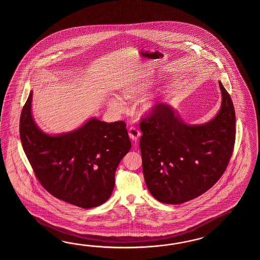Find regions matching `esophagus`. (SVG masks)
I'll use <instances>...</instances> for the list:
<instances>
[{
	"label": "esophagus",
	"instance_id": "esophagus-1",
	"mask_svg": "<svg viewBox=\"0 0 260 260\" xmlns=\"http://www.w3.org/2000/svg\"><path fill=\"white\" fill-rule=\"evenodd\" d=\"M128 134H129V137L132 139L133 141L137 142L138 141V138L141 136V133L138 130V128L132 126V127L129 128L128 130Z\"/></svg>",
	"mask_w": 260,
	"mask_h": 260
}]
</instances>
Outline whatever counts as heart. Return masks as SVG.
<instances>
[{
  "mask_svg": "<svg viewBox=\"0 0 260 260\" xmlns=\"http://www.w3.org/2000/svg\"><path fill=\"white\" fill-rule=\"evenodd\" d=\"M149 84L146 83L135 84L132 86H129L127 88L124 89L122 92V96L123 99L127 100H138L141 98V95L148 90ZM109 106L111 110L121 112L124 110V104L122 100L118 98H113L109 101ZM156 103L154 101H147L143 103L139 108V112L143 115L151 114L154 110Z\"/></svg>",
  "mask_w": 260,
  "mask_h": 260,
  "instance_id": "obj_1",
  "label": "heart"
}]
</instances>
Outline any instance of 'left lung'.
<instances>
[{
    "instance_id": "left-lung-1",
    "label": "left lung",
    "mask_w": 260,
    "mask_h": 260,
    "mask_svg": "<svg viewBox=\"0 0 260 260\" xmlns=\"http://www.w3.org/2000/svg\"><path fill=\"white\" fill-rule=\"evenodd\" d=\"M218 83L220 110L206 123L186 124L165 103L141 119L144 178L160 203L179 205L197 198L226 170L235 143V111L231 95Z\"/></svg>"
}]
</instances>
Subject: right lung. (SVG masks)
Here are the masks:
<instances>
[{
  "label": "right lung",
  "instance_id": "obj_1",
  "mask_svg": "<svg viewBox=\"0 0 260 260\" xmlns=\"http://www.w3.org/2000/svg\"><path fill=\"white\" fill-rule=\"evenodd\" d=\"M32 92L23 107L19 134L34 174L50 194L82 208L104 204L115 184V171L131 149L126 124L92 118L72 132L50 136L31 114Z\"/></svg>",
  "mask_w": 260,
  "mask_h": 260
}]
</instances>
